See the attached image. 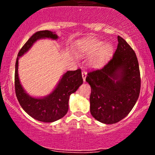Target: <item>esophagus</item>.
<instances>
[{"mask_svg": "<svg viewBox=\"0 0 155 155\" xmlns=\"http://www.w3.org/2000/svg\"><path fill=\"white\" fill-rule=\"evenodd\" d=\"M86 77H87V72L84 71H82V78H83V81H85V80H86Z\"/></svg>", "mask_w": 155, "mask_h": 155, "instance_id": "1", "label": "esophagus"}]
</instances>
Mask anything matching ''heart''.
Segmentation results:
<instances>
[{"label":"heart","instance_id":"b5f03b06","mask_svg":"<svg viewBox=\"0 0 155 155\" xmlns=\"http://www.w3.org/2000/svg\"><path fill=\"white\" fill-rule=\"evenodd\" d=\"M114 51L111 44H104L96 39L81 41L77 45V53L84 58H90L89 65L92 68H99L107 62Z\"/></svg>","mask_w":155,"mask_h":155}]
</instances>
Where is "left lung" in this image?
Returning <instances> with one entry per match:
<instances>
[{"label":"left lung","mask_w":155,"mask_h":155,"mask_svg":"<svg viewBox=\"0 0 155 155\" xmlns=\"http://www.w3.org/2000/svg\"><path fill=\"white\" fill-rule=\"evenodd\" d=\"M113 58L103 68L89 72L90 113L99 122L114 124L127 116L139 97L140 77L135 51L119 36Z\"/></svg>","instance_id":"obj_1"}]
</instances>
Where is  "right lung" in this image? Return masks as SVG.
I'll return each instance as SVG.
<instances>
[{
	"instance_id": "add662e5",
	"label": "right lung",
	"mask_w": 155,
	"mask_h": 155,
	"mask_svg": "<svg viewBox=\"0 0 155 155\" xmlns=\"http://www.w3.org/2000/svg\"><path fill=\"white\" fill-rule=\"evenodd\" d=\"M41 38H58L56 33L49 31H41L34 33L24 44L17 55L15 64V87L16 96L25 111L35 120L43 122H53L63 118L68 110L70 95L83 84L81 69L68 71L62 76L54 90L42 97H32L21 85L18 76V60L31 49L36 41Z\"/></svg>"
}]
</instances>
